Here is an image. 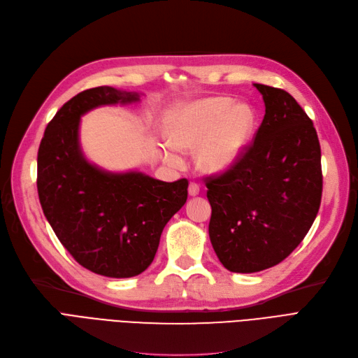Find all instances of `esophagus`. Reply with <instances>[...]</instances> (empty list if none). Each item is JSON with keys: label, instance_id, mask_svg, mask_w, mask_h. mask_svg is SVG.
<instances>
[{"label": "esophagus", "instance_id": "34e87169", "mask_svg": "<svg viewBox=\"0 0 358 358\" xmlns=\"http://www.w3.org/2000/svg\"><path fill=\"white\" fill-rule=\"evenodd\" d=\"M189 194L190 196H197L199 194V186L196 182H190L189 184Z\"/></svg>", "mask_w": 358, "mask_h": 358}]
</instances>
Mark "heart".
Segmentation results:
<instances>
[{"label":"heart","instance_id":"b5f03b06","mask_svg":"<svg viewBox=\"0 0 358 358\" xmlns=\"http://www.w3.org/2000/svg\"><path fill=\"white\" fill-rule=\"evenodd\" d=\"M252 106L229 97H205L181 103L165 116V138L178 152L194 150V164L203 174L218 176L239 164L255 128ZM171 164L181 157L164 150Z\"/></svg>","mask_w":358,"mask_h":358}]
</instances>
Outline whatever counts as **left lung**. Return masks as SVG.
Wrapping results in <instances>:
<instances>
[{
	"label": "left lung",
	"instance_id": "8db88e82",
	"mask_svg": "<svg viewBox=\"0 0 358 358\" xmlns=\"http://www.w3.org/2000/svg\"><path fill=\"white\" fill-rule=\"evenodd\" d=\"M266 115L254 144L226 174L209 178V239L229 271L282 262L311 229L322 201L315 128L289 92L254 84Z\"/></svg>",
	"mask_w": 358,
	"mask_h": 358
}]
</instances>
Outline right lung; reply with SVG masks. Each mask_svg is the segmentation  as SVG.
<instances>
[{"label": "right lung", "instance_id": "1", "mask_svg": "<svg viewBox=\"0 0 358 358\" xmlns=\"http://www.w3.org/2000/svg\"><path fill=\"white\" fill-rule=\"evenodd\" d=\"M143 92L90 88L63 104L38 150V196L62 245L87 270L128 279L148 268L166 222L187 201L186 178L165 182L144 172H113L88 161L81 117L103 106L140 103Z\"/></svg>", "mask_w": 358, "mask_h": 358}]
</instances>
